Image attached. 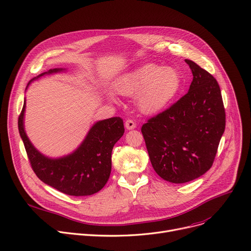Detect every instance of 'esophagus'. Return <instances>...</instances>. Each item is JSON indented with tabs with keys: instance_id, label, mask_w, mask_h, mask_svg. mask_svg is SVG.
Instances as JSON below:
<instances>
[{
	"instance_id": "obj_1",
	"label": "esophagus",
	"mask_w": 251,
	"mask_h": 251,
	"mask_svg": "<svg viewBox=\"0 0 251 251\" xmlns=\"http://www.w3.org/2000/svg\"><path fill=\"white\" fill-rule=\"evenodd\" d=\"M125 126H126V129H134V128L136 127V124H135V122H132L131 120H127V121H126Z\"/></svg>"
}]
</instances>
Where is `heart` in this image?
I'll return each instance as SVG.
<instances>
[{
	"mask_svg": "<svg viewBox=\"0 0 251 251\" xmlns=\"http://www.w3.org/2000/svg\"><path fill=\"white\" fill-rule=\"evenodd\" d=\"M183 84L177 69L144 64L117 78L114 91L123 96H136L139 110L147 115L164 111L177 98Z\"/></svg>",
	"mask_w": 251,
	"mask_h": 251,
	"instance_id": "obj_1",
	"label": "heart"
}]
</instances>
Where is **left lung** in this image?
Masks as SVG:
<instances>
[{
    "label": "left lung",
    "mask_w": 251,
    "mask_h": 251,
    "mask_svg": "<svg viewBox=\"0 0 251 251\" xmlns=\"http://www.w3.org/2000/svg\"><path fill=\"white\" fill-rule=\"evenodd\" d=\"M185 63L194 76L188 92L142 126L154 170L172 183L194 180L212 167L226 125L218 82L195 62Z\"/></svg>",
    "instance_id": "left-lung-1"
}]
</instances>
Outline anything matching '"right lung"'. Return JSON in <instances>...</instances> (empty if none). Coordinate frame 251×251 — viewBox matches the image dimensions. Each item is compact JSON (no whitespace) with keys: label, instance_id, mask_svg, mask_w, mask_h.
Instances as JSON below:
<instances>
[{"label":"right lung","instance_id":"obj_1","mask_svg":"<svg viewBox=\"0 0 251 251\" xmlns=\"http://www.w3.org/2000/svg\"><path fill=\"white\" fill-rule=\"evenodd\" d=\"M64 71L65 69L62 68L51 69L33 78L28 85L40 77ZM25 108L26 98L19 115L18 128L28 159L37 177L69 196H91L102 189L110 175L113 146L125 132L121 117L96 122L75 151L63 157L50 158L40 153L28 139L24 127Z\"/></svg>","mask_w":251,"mask_h":251}]
</instances>
